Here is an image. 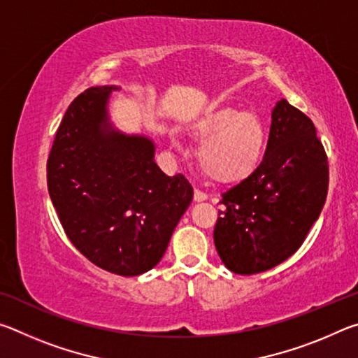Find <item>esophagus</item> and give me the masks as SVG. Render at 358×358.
<instances>
[{
    "instance_id": "esophagus-1",
    "label": "esophagus",
    "mask_w": 358,
    "mask_h": 358,
    "mask_svg": "<svg viewBox=\"0 0 358 358\" xmlns=\"http://www.w3.org/2000/svg\"><path fill=\"white\" fill-rule=\"evenodd\" d=\"M208 196L205 194L202 189H196L194 191V201L196 202H202V201H207Z\"/></svg>"
}]
</instances>
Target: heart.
I'll use <instances>...</instances> for the list:
<instances>
[{
	"mask_svg": "<svg viewBox=\"0 0 358 358\" xmlns=\"http://www.w3.org/2000/svg\"><path fill=\"white\" fill-rule=\"evenodd\" d=\"M201 166L210 178L230 183L250 175L262 156L265 131L254 113L217 108L197 126Z\"/></svg>",
	"mask_w": 358,
	"mask_h": 358,
	"instance_id": "heart-1",
	"label": "heart"
}]
</instances>
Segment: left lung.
Masks as SVG:
<instances>
[{
    "label": "left lung",
    "instance_id": "obj_1",
    "mask_svg": "<svg viewBox=\"0 0 358 358\" xmlns=\"http://www.w3.org/2000/svg\"><path fill=\"white\" fill-rule=\"evenodd\" d=\"M329 159L310 117L280 101L271 113L264 159L221 194L213 238L224 265L254 275L299 250L322 211Z\"/></svg>",
    "mask_w": 358,
    "mask_h": 358
}]
</instances>
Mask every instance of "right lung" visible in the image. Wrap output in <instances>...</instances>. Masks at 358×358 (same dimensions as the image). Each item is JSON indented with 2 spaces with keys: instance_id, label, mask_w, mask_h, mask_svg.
I'll list each match as a JSON object with an SVG mask.
<instances>
[{
  "instance_id": "add662e5",
  "label": "right lung",
  "mask_w": 358,
  "mask_h": 358,
  "mask_svg": "<svg viewBox=\"0 0 358 358\" xmlns=\"http://www.w3.org/2000/svg\"><path fill=\"white\" fill-rule=\"evenodd\" d=\"M112 90L92 87L71 102L48 153L47 186L71 243L102 270L137 276L164 256L194 191L185 175L156 166L148 138L110 129Z\"/></svg>"
}]
</instances>
